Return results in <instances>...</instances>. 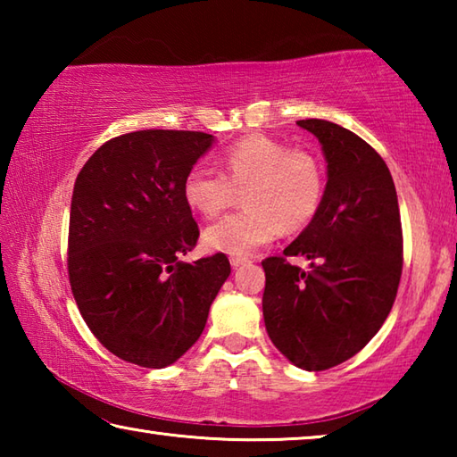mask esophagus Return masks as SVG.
Masks as SVG:
<instances>
[{
	"label": "esophagus",
	"mask_w": 457,
	"mask_h": 457,
	"mask_svg": "<svg viewBox=\"0 0 457 457\" xmlns=\"http://www.w3.org/2000/svg\"><path fill=\"white\" fill-rule=\"evenodd\" d=\"M247 262H250V260H247V258H244V256H231V258H229V264H231V266H234V268H239V266H244V264H247Z\"/></svg>",
	"instance_id": "34e87169"
}]
</instances>
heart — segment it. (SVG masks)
<instances>
[{"label": "heart", "instance_id": "obj_1", "mask_svg": "<svg viewBox=\"0 0 457 457\" xmlns=\"http://www.w3.org/2000/svg\"><path fill=\"white\" fill-rule=\"evenodd\" d=\"M223 173L204 163L183 179V199L204 218L234 205L244 191V212L231 213L204 231L212 252L247 256L272 242L280 229L304 228L319 212L324 171L312 153L290 149L266 135H250L223 153Z\"/></svg>", "mask_w": 457, "mask_h": 457}]
</instances>
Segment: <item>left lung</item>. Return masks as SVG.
Segmentation results:
<instances>
[{
	"mask_svg": "<svg viewBox=\"0 0 457 457\" xmlns=\"http://www.w3.org/2000/svg\"><path fill=\"white\" fill-rule=\"evenodd\" d=\"M327 159V187L312 221L284 256L262 262L268 337L292 365L324 370L354 357L395 303L403 234L389 167L373 146L335 122L298 120ZM286 255H304L312 270Z\"/></svg>",
	"mask_w": 457,
	"mask_h": 457,
	"instance_id": "obj_1",
	"label": "left lung"
}]
</instances>
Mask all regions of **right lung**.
<instances>
[{
    "instance_id": "1",
    "label": "right lung",
    "mask_w": 457,
    "mask_h": 457,
    "mask_svg": "<svg viewBox=\"0 0 457 457\" xmlns=\"http://www.w3.org/2000/svg\"><path fill=\"white\" fill-rule=\"evenodd\" d=\"M212 145L197 130H137L106 141L76 177L74 300L100 345L138 367L173 365L195 345L231 272L226 253L179 260L199 237L183 179Z\"/></svg>"
}]
</instances>
